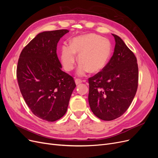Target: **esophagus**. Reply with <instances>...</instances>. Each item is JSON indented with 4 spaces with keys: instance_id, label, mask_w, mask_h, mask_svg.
<instances>
[{
    "instance_id": "34e87169",
    "label": "esophagus",
    "mask_w": 158,
    "mask_h": 158,
    "mask_svg": "<svg viewBox=\"0 0 158 158\" xmlns=\"http://www.w3.org/2000/svg\"><path fill=\"white\" fill-rule=\"evenodd\" d=\"M82 81L80 79H78V78H76V79L75 80V83H76V85H78V84H80V83H82Z\"/></svg>"
}]
</instances>
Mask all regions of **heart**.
<instances>
[{
	"mask_svg": "<svg viewBox=\"0 0 158 158\" xmlns=\"http://www.w3.org/2000/svg\"><path fill=\"white\" fill-rule=\"evenodd\" d=\"M111 53V44L106 38L95 33L82 35L74 37L70 45H63L61 48L60 60L66 71L74 68L78 55L77 74L84 76L88 72L97 73L106 66Z\"/></svg>",
	"mask_w": 158,
	"mask_h": 158,
	"instance_id": "1",
	"label": "heart"
}]
</instances>
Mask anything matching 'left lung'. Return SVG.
Here are the masks:
<instances>
[{"label": "left lung", "instance_id": "obj_1", "mask_svg": "<svg viewBox=\"0 0 158 158\" xmlns=\"http://www.w3.org/2000/svg\"><path fill=\"white\" fill-rule=\"evenodd\" d=\"M115 41L113 55L106 66L88 79L89 107L95 116L112 121L125 113L138 88L136 57L120 37Z\"/></svg>", "mask_w": 158, "mask_h": 158}]
</instances>
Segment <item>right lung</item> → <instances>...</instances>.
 <instances>
[{
    "mask_svg": "<svg viewBox=\"0 0 158 158\" xmlns=\"http://www.w3.org/2000/svg\"><path fill=\"white\" fill-rule=\"evenodd\" d=\"M69 31L37 34L22 51L16 70L21 94L35 116L53 122L64 115L76 87L74 78L61 70L56 55L60 38Z\"/></svg>",
    "mask_w": 158,
    "mask_h": 158,
    "instance_id": "right-lung-1",
    "label": "right lung"
}]
</instances>
